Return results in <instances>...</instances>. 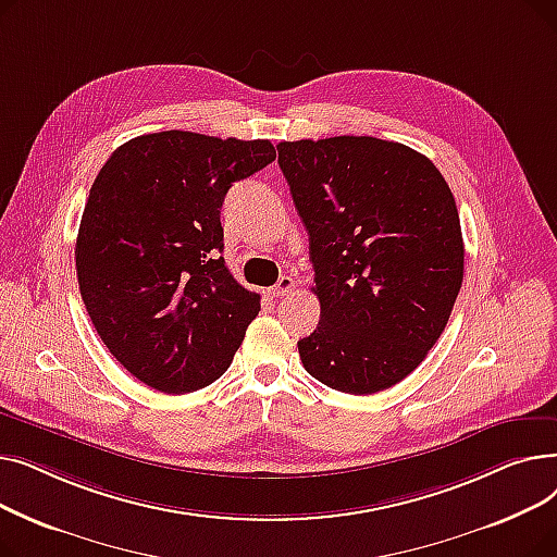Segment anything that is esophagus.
I'll return each instance as SVG.
<instances>
[{
    "mask_svg": "<svg viewBox=\"0 0 557 557\" xmlns=\"http://www.w3.org/2000/svg\"><path fill=\"white\" fill-rule=\"evenodd\" d=\"M294 288H296V280L284 275V277H280V282L269 290V294H271L273 298H280V296H288Z\"/></svg>",
    "mask_w": 557,
    "mask_h": 557,
    "instance_id": "obj_1",
    "label": "esophagus"
}]
</instances>
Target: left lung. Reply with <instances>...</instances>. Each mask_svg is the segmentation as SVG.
Segmentation results:
<instances>
[{
	"label": "left lung",
	"instance_id": "left-lung-1",
	"mask_svg": "<svg viewBox=\"0 0 557 557\" xmlns=\"http://www.w3.org/2000/svg\"><path fill=\"white\" fill-rule=\"evenodd\" d=\"M309 234L320 323L298 341L320 384L372 395L399 384L441 338L462 284L454 194L399 141L341 135L277 144Z\"/></svg>",
	"mask_w": 557,
	"mask_h": 557
}]
</instances>
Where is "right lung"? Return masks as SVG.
<instances>
[{
    "instance_id": "1",
    "label": "right lung",
    "mask_w": 557,
    "mask_h": 557,
    "mask_svg": "<svg viewBox=\"0 0 557 557\" xmlns=\"http://www.w3.org/2000/svg\"><path fill=\"white\" fill-rule=\"evenodd\" d=\"M273 160L269 139L162 131L101 166L76 237L78 288L103 345L141 384L185 395L230 368L259 296L219 257L221 205Z\"/></svg>"
}]
</instances>
